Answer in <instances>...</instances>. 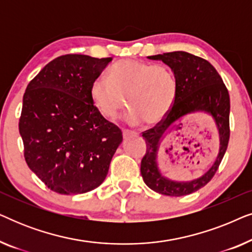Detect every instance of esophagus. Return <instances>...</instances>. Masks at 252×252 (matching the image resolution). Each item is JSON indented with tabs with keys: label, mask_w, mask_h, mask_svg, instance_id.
Here are the masks:
<instances>
[{
	"label": "esophagus",
	"mask_w": 252,
	"mask_h": 252,
	"mask_svg": "<svg viewBox=\"0 0 252 252\" xmlns=\"http://www.w3.org/2000/svg\"><path fill=\"white\" fill-rule=\"evenodd\" d=\"M133 132H130V130H126V129H124L123 130V137L124 139H126V137H128V136H130V135H133Z\"/></svg>",
	"instance_id": "obj_1"
}]
</instances>
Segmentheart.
I'll return each mask as SVG.
<instances>
[{
    "label": "heart",
    "instance_id": "b5f03b06",
    "mask_svg": "<svg viewBox=\"0 0 252 252\" xmlns=\"http://www.w3.org/2000/svg\"><path fill=\"white\" fill-rule=\"evenodd\" d=\"M177 93V78L167 66L135 60L118 62L110 70V78L98 75L91 86L92 101L104 118H116L127 104L130 109L125 120L132 126L143 120L148 125L161 122Z\"/></svg>",
    "mask_w": 252,
    "mask_h": 252
}]
</instances>
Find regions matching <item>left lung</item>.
I'll return each mask as SVG.
<instances>
[{
	"instance_id": "obj_1",
	"label": "left lung",
	"mask_w": 252,
	"mask_h": 252,
	"mask_svg": "<svg viewBox=\"0 0 252 252\" xmlns=\"http://www.w3.org/2000/svg\"><path fill=\"white\" fill-rule=\"evenodd\" d=\"M148 58L161 61L171 68L177 78L178 93L168 115L155 128L143 133L147 153L141 160V175L144 184L154 191L180 197L204 187L221 163L229 140V94L216 68L201 57L186 51H173ZM198 112L209 114L216 124L220 136L219 155L212 167L201 177L188 182L172 181L158 166L160 143L186 116Z\"/></svg>"
}]
</instances>
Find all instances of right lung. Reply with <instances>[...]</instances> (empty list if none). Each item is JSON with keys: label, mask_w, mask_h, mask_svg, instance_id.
<instances>
[{"label": "right lung", "mask_w": 252, "mask_h": 252, "mask_svg": "<svg viewBox=\"0 0 252 252\" xmlns=\"http://www.w3.org/2000/svg\"><path fill=\"white\" fill-rule=\"evenodd\" d=\"M112 57L64 55L27 86L19 133L29 167L58 194H84L105 180L123 134L95 108L91 86Z\"/></svg>", "instance_id": "right-lung-1"}]
</instances>
